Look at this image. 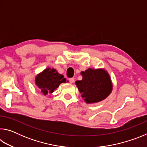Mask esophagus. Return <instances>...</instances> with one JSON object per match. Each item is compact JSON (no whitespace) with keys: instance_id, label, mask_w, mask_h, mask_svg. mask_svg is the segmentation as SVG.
I'll use <instances>...</instances> for the list:
<instances>
[{"instance_id":"obj_1","label":"esophagus","mask_w":147,"mask_h":147,"mask_svg":"<svg viewBox=\"0 0 147 147\" xmlns=\"http://www.w3.org/2000/svg\"><path fill=\"white\" fill-rule=\"evenodd\" d=\"M69 82H70L71 84H73L74 82V78H71L69 79Z\"/></svg>"}]
</instances>
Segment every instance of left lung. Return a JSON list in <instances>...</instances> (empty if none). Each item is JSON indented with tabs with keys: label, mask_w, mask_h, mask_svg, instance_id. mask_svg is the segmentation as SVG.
<instances>
[{
	"label": "left lung",
	"mask_w": 147,
	"mask_h": 147,
	"mask_svg": "<svg viewBox=\"0 0 147 147\" xmlns=\"http://www.w3.org/2000/svg\"><path fill=\"white\" fill-rule=\"evenodd\" d=\"M82 80L76 81V85L82 97L87 104L97 103L111 94L113 84L108 71L104 69L89 68L82 71Z\"/></svg>",
	"instance_id": "left-lung-1"
}]
</instances>
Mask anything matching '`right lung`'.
I'll list each match as a JSON object with an SVG mask.
<instances>
[{"instance_id": "right-lung-1", "label": "right lung", "mask_w": 147, "mask_h": 147, "mask_svg": "<svg viewBox=\"0 0 147 147\" xmlns=\"http://www.w3.org/2000/svg\"><path fill=\"white\" fill-rule=\"evenodd\" d=\"M66 82L62 74H59L55 69L50 67L37 74L35 78V84L40 89V93L45 96L48 93H53L61 83Z\"/></svg>"}]
</instances>
